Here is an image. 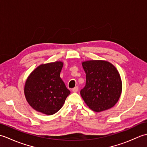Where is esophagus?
<instances>
[{"label": "esophagus", "mask_w": 147, "mask_h": 147, "mask_svg": "<svg viewBox=\"0 0 147 147\" xmlns=\"http://www.w3.org/2000/svg\"><path fill=\"white\" fill-rule=\"evenodd\" d=\"M72 91H73L74 93H76L78 91V86L74 87V88H73V90H72Z\"/></svg>", "instance_id": "1"}]
</instances>
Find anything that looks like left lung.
Masks as SVG:
<instances>
[{"instance_id":"8db88e82","label":"left lung","mask_w":147,"mask_h":147,"mask_svg":"<svg viewBox=\"0 0 147 147\" xmlns=\"http://www.w3.org/2000/svg\"><path fill=\"white\" fill-rule=\"evenodd\" d=\"M86 73V85L80 94L88 107L95 112L107 110L117 102L121 94L119 73L105 61H88L82 63Z\"/></svg>"}]
</instances>
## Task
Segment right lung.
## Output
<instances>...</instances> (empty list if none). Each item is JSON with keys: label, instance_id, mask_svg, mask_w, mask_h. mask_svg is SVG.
<instances>
[{"label": "right lung", "instance_id": "right-lung-1", "mask_svg": "<svg viewBox=\"0 0 147 147\" xmlns=\"http://www.w3.org/2000/svg\"><path fill=\"white\" fill-rule=\"evenodd\" d=\"M62 66L63 63L60 61L42 64L28 78L24 95L35 110L52 115L64 104L71 92L60 77Z\"/></svg>", "mask_w": 147, "mask_h": 147}]
</instances>
